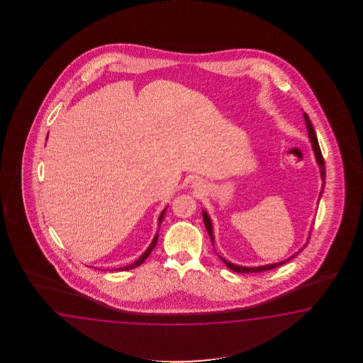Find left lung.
<instances>
[{"mask_svg":"<svg viewBox=\"0 0 363 363\" xmlns=\"http://www.w3.org/2000/svg\"><path fill=\"white\" fill-rule=\"evenodd\" d=\"M303 119H305V123H306V128H308V139H310V143H311V147H313V152H314V155H315V161L318 163V166H319V170H320V178H322V189H320V193H319V197H318V200H320V197H322V194H323L324 191V183H325V166H324V160L323 155H322V152H320V147H319V144H318V139H316L315 131H314V128H313V124L310 122V119H308V114L306 113H303ZM202 218H203V223H205V227H206V230L208 232V236H210V239H211V242H213V245H214V232H213V223H211V219H210V216H208V213H206V210H202ZM310 232H311V228H310ZM308 239H310V233H308ZM308 245V242L303 245V247L298 250V252H296L294 255H291L289 258H286L284 261H280V262L270 263V264H263V266H257V267H247V266H240V264H235V263L230 262V261H227L225 258H223L222 255H216L225 263V266L230 269V270L235 271V272H240V274H244V272H261V271H267L272 270V269H277L279 266H281V264H284V263L288 262V261H291L292 258H294L296 255H298V253H301L302 249Z\"/></svg>","mask_w":363,"mask_h":363,"instance_id":"left-lung-1","label":"left lung"}]
</instances>
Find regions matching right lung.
<instances>
[{"instance_id": "1", "label": "right lung", "mask_w": 363, "mask_h": 363, "mask_svg": "<svg viewBox=\"0 0 363 363\" xmlns=\"http://www.w3.org/2000/svg\"><path fill=\"white\" fill-rule=\"evenodd\" d=\"M166 210H167V206L163 208L162 213L160 214V218H158V231H160V227H161V223H162L163 216H164V211H166ZM158 231H157V233H155V239L152 240L150 245H149L147 250H145V252L141 255V257H140L139 259H136V261H135L133 263H131V264H127V266H124V267H119V269H116V270H131V269H135V267H138V266H140L141 263L144 262V261L147 259V257H149V255L152 253V250L155 249V245H157V241H158Z\"/></svg>"}]
</instances>
